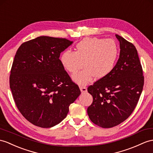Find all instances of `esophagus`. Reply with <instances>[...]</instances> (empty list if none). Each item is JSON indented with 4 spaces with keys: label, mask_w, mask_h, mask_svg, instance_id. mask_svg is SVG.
I'll use <instances>...</instances> for the list:
<instances>
[{
    "label": "esophagus",
    "mask_w": 153,
    "mask_h": 153,
    "mask_svg": "<svg viewBox=\"0 0 153 153\" xmlns=\"http://www.w3.org/2000/svg\"><path fill=\"white\" fill-rule=\"evenodd\" d=\"M80 89L82 93H85L87 91V88L85 86H80Z\"/></svg>",
    "instance_id": "34e87169"
}]
</instances>
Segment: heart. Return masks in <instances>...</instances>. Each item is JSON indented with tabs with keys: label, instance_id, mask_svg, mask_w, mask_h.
Wrapping results in <instances>:
<instances>
[{
	"label": "heart",
	"instance_id": "1",
	"mask_svg": "<svg viewBox=\"0 0 153 153\" xmlns=\"http://www.w3.org/2000/svg\"><path fill=\"white\" fill-rule=\"evenodd\" d=\"M119 56V47L111 39L84 38L76 44L75 52L66 50L60 56V62L67 71L74 74L73 80L80 85L94 80L101 79L112 71Z\"/></svg>",
	"mask_w": 153,
	"mask_h": 153
}]
</instances>
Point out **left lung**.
I'll return each instance as SVG.
<instances>
[{"instance_id":"obj_1","label":"left lung","mask_w":153,"mask_h":153,"mask_svg":"<svg viewBox=\"0 0 153 153\" xmlns=\"http://www.w3.org/2000/svg\"><path fill=\"white\" fill-rule=\"evenodd\" d=\"M120 54L112 71L89 85L93 102L88 108L90 120L102 128H111L127 119L136 108L143 90L144 76L135 46L121 36Z\"/></svg>"}]
</instances>
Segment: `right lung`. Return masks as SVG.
<instances>
[{"label":"right lung","mask_w":153,"mask_h":153,"mask_svg":"<svg viewBox=\"0 0 153 153\" xmlns=\"http://www.w3.org/2000/svg\"><path fill=\"white\" fill-rule=\"evenodd\" d=\"M72 43L65 38L40 36L23 43L16 52L10 87L18 110L33 125L50 128L59 123L80 95L59 59Z\"/></svg>","instance_id":"right-lung-1"}]
</instances>
